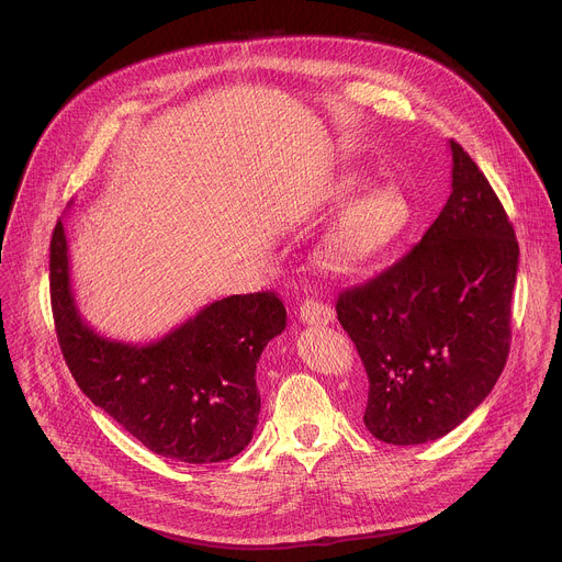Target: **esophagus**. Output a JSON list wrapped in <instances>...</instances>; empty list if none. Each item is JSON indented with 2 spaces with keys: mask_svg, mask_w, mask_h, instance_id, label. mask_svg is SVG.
Listing matches in <instances>:
<instances>
[{
  "mask_svg": "<svg viewBox=\"0 0 562 562\" xmlns=\"http://www.w3.org/2000/svg\"><path fill=\"white\" fill-rule=\"evenodd\" d=\"M297 315L304 325H329L334 319L331 306L317 302V300H306L300 304Z\"/></svg>",
  "mask_w": 562,
  "mask_h": 562,
  "instance_id": "34e87169",
  "label": "esophagus"
}]
</instances>
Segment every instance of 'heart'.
I'll return each mask as SVG.
<instances>
[{
  "label": "heart",
  "mask_w": 562,
  "mask_h": 562,
  "mask_svg": "<svg viewBox=\"0 0 562 562\" xmlns=\"http://www.w3.org/2000/svg\"><path fill=\"white\" fill-rule=\"evenodd\" d=\"M409 220L407 200L378 191L351 204L329 231L323 262L334 273H358L389 251Z\"/></svg>",
  "instance_id": "1"
}]
</instances>
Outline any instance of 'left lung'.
Returning a JSON list of instances; mask_svg holds the SVG:
<instances>
[{
	"instance_id": "obj_1",
	"label": "left lung",
	"mask_w": 562,
	"mask_h": 562,
	"mask_svg": "<svg viewBox=\"0 0 562 562\" xmlns=\"http://www.w3.org/2000/svg\"><path fill=\"white\" fill-rule=\"evenodd\" d=\"M451 195L420 243L336 311L369 375L364 425L382 442L447 436L492 393L512 342L514 226L458 142Z\"/></svg>"
}]
</instances>
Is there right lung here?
Returning a JSON list of instances; mask_svg holds the SVG:
<instances>
[{"mask_svg": "<svg viewBox=\"0 0 562 562\" xmlns=\"http://www.w3.org/2000/svg\"><path fill=\"white\" fill-rule=\"evenodd\" d=\"M50 302L64 360L91 403L157 456L222 462L256 431V364L286 327L271 291L228 295L146 345L111 340L79 313L59 220L50 239Z\"/></svg>", "mask_w": 562, "mask_h": 562, "instance_id": "right-lung-1", "label": "right lung"}]
</instances>
